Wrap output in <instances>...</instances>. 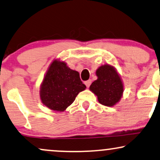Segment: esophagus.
Returning a JSON list of instances; mask_svg holds the SVG:
<instances>
[{
  "instance_id": "esophagus-1",
  "label": "esophagus",
  "mask_w": 160,
  "mask_h": 160,
  "mask_svg": "<svg viewBox=\"0 0 160 160\" xmlns=\"http://www.w3.org/2000/svg\"><path fill=\"white\" fill-rule=\"evenodd\" d=\"M91 82H92V80H87V81H86L85 82H84V83H85V85L86 86V87L88 88V87H89V86L91 85Z\"/></svg>"
}]
</instances>
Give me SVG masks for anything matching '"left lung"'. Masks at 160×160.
<instances>
[{
    "instance_id": "obj_1",
    "label": "left lung",
    "mask_w": 160,
    "mask_h": 160,
    "mask_svg": "<svg viewBox=\"0 0 160 160\" xmlns=\"http://www.w3.org/2000/svg\"><path fill=\"white\" fill-rule=\"evenodd\" d=\"M98 79L90 86V91L98 97V102L113 107L120 101L124 92V84L120 75L112 65L106 64L96 70Z\"/></svg>"
}]
</instances>
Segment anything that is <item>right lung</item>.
Wrapping results in <instances>:
<instances>
[{
  "label": "right lung",
  "mask_w": 160,
  "mask_h": 160,
  "mask_svg": "<svg viewBox=\"0 0 160 160\" xmlns=\"http://www.w3.org/2000/svg\"><path fill=\"white\" fill-rule=\"evenodd\" d=\"M86 88L78 72L71 69L65 62L54 59L40 86V99L51 110L63 112Z\"/></svg>",
  "instance_id": "add662e5"
}]
</instances>
